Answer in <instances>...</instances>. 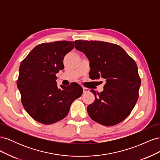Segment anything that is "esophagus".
I'll list each match as a JSON object with an SVG mask.
<instances>
[{"instance_id": "34e87169", "label": "esophagus", "mask_w": 160, "mask_h": 160, "mask_svg": "<svg viewBox=\"0 0 160 160\" xmlns=\"http://www.w3.org/2000/svg\"><path fill=\"white\" fill-rule=\"evenodd\" d=\"M83 93H88V92H89V89H88V88H83Z\"/></svg>"}]
</instances>
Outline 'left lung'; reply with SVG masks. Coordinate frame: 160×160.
Masks as SVG:
<instances>
[{
    "label": "left lung",
    "mask_w": 160,
    "mask_h": 160,
    "mask_svg": "<svg viewBox=\"0 0 160 160\" xmlns=\"http://www.w3.org/2000/svg\"><path fill=\"white\" fill-rule=\"evenodd\" d=\"M77 50L89 61L91 79H105L103 91L91 89L95 95L88 113L105 126L122 122L132 112L138 99L141 79L134 60L122 47L99 41H75Z\"/></svg>",
    "instance_id": "obj_1"
}]
</instances>
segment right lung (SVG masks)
<instances>
[{
	"instance_id": "obj_1",
	"label": "right lung",
	"mask_w": 160,
	"mask_h": 160,
	"mask_svg": "<svg viewBox=\"0 0 160 160\" xmlns=\"http://www.w3.org/2000/svg\"><path fill=\"white\" fill-rule=\"evenodd\" d=\"M74 47L72 41L42 43L21 62L17 88L24 108L38 122L52 124L65 118L83 93L77 83L58 88L56 81V74L64 69V57Z\"/></svg>"
}]
</instances>
